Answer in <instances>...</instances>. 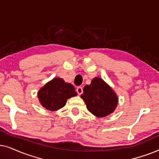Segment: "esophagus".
<instances>
[{
    "label": "esophagus",
    "mask_w": 159,
    "mask_h": 159,
    "mask_svg": "<svg viewBox=\"0 0 159 159\" xmlns=\"http://www.w3.org/2000/svg\"><path fill=\"white\" fill-rule=\"evenodd\" d=\"M76 92H77L78 94L81 95L82 93H83V88H82L81 86H78V87L76 89Z\"/></svg>",
    "instance_id": "obj_1"
}]
</instances>
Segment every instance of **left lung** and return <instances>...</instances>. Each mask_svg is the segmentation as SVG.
Instances as JSON below:
<instances>
[{"label":"left lung","mask_w":159,"mask_h":159,"mask_svg":"<svg viewBox=\"0 0 159 159\" xmlns=\"http://www.w3.org/2000/svg\"><path fill=\"white\" fill-rule=\"evenodd\" d=\"M81 98L88 111L97 117H105L113 113L118 104V98L112 89L99 78H95L90 85L84 88Z\"/></svg>","instance_id":"8db88e82"}]
</instances>
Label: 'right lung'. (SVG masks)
Segmentation results:
<instances>
[{
  "mask_svg": "<svg viewBox=\"0 0 159 159\" xmlns=\"http://www.w3.org/2000/svg\"><path fill=\"white\" fill-rule=\"evenodd\" d=\"M76 95L74 86L59 78H54L46 84L38 93L41 105L52 111L62 108L66 104L67 99Z\"/></svg>",
  "mask_w": 159,
  "mask_h": 159,
  "instance_id": "add662e5",
  "label": "right lung"
}]
</instances>
